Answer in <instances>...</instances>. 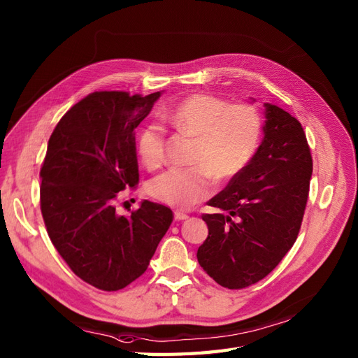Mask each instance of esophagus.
<instances>
[{
  "label": "esophagus",
  "mask_w": 358,
  "mask_h": 358,
  "mask_svg": "<svg viewBox=\"0 0 358 358\" xmlns=\"http://www.w3.org/2000/svg\"><path fill=\"white\" fill-rule=\"evenodd\" d=\"M174 217H176V220H177V222L187 220V218H189V215H187L186 213H181V211H176V213H174Z\"/></svg>",
  "instance_id": "34e87169"
}]
</instances>
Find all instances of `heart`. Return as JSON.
Returning a JSON list of instances; mask_svg holds the SVG:
<instances>
[{"mask_svg":"<svg viewBox=\"0 0 358 358\" xmlns=\"http://www.w3.org/2000/svg\"><path fill=\"white\" fill-rule=\"evenodd\" d=\"M178 131L198 138L193 169L172 168L148 182L155 199L176 208H190L213 190L217 181L236 177L255 156L262 132L259 111L248 103L229 102L205 94L182 99L165 116ZM138 153L147 168H157L165 157V129L150 123L138 136Z\"/></svg>","mask_w":358,"mask_h":358,"instance_id":"b5f03b06","label":"heart"}]
</instances>
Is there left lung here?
Returning <instances> with one entry per match:
<instances>
[{
    "instance_id": "left-lung-1",
    "label": "left lung",
    "mask_w": 358,
    "mask_h": 358,
    "mask_svg": "<svg viewBox=\"0 0 358 358\" xmlns=\"http://www.w3.org/2000/svg\"><path fill=\"white\" fill-rule=\"evenodd\" d=\"M263 140L248 165L210 199L208 238L198 262L226 288H244L271 273L293 247L302 224L313 157L302 124L264 103Z\"/></svg>"
}]
</instances>
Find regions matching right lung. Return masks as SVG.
<instances>
[{
    "label": "right lung",
    "mask_w": 358,
    "mask_h": 358,
    "mask_svg": "<svg viewBox=\"0 0 358 358\" xmlns=\"http://www.w3.org/2000/svg\"><path fill=\"white\" fill-rule=\"evenodd\" d=\"M159 96L94 92L64 114L48 144L44 224L71 271L99 290L116 292L141 276L174 218L150 201L129 217L116 211L117 193L140 181L134 131Z\"/></svg>",
    "instance_id": "right-lung-1"
}]
</instances>
